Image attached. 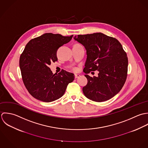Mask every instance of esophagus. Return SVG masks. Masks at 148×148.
<instances>
[{
  "label": "esophagus",
  "mask_w": 148,
  "mask_h": 148,
  "mask_svg": "<svg viewBox=\"0 0 148 148\" xmlns=\"http://www.w3.org/2000/svg\"><path fill=\"white\" fill-rule=\"evenodd\" d=\"M79 77H80V75H79V74H75V79L78 78Z\"/></svg>",
  "instance_id": "34e87169"
}]
</instances>
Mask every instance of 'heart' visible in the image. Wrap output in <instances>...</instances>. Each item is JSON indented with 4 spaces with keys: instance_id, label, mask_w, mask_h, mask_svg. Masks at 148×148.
<instances>
[{
    "instance_id": "heart-1",
    "label": "heart",
    "mask_w": 148,
    "mask_h": 148,
    "mask_svg": "<svg viewBox=\"0 0 148 148\" xmlns=\"http://www.w3.org/2000/svg\"><path fill=\"white\" fill-rule=\"evenodd\" d=\"M74 71H76V70H77V69H76V68H74Z\"/></svg>"
}]
</instances>
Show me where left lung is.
Returning <instances> with one entry per match:
<instances>
[{
    "instance_id": "obj_1",
    "label": "left lung",
    "mask_w": 148,
    "mask_h": 148,
    "mask_svg": "<svg viewBox=\"0 0 148 148\" xmlns=\"http://www.w3.org/2000/svg\"><path fill=\"white\" fill-rule=\"evenodd\" d=\"M74 39L86 51L84 73L99 72L98 77L85 75L88 84L82 89L84 95L95 102L111 99L122 88L127 77L128 60L121 44L101 32L75 35Z\"/></svg>"
}]
</instances>
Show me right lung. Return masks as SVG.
<instances>
[{"label":"right lung","mask_w":148,"mask_h":148,"mask_svg":"<svg viewBox=\"0 0 148 148\" xmlns=\"http://www.w3.org/2000/svg\"><path fill=\"white\" fill-rule=\"evenodd\" d=\"M73 36L45 33L26 45L19 66L23 83L35 98L45 102L54 101L63 95L68 84L74 81V74L62 70L54 74L49 67L51 62L57 61L58 49Z\"/></svg>","instance_id":"right-lung-1"}]
</instances>
